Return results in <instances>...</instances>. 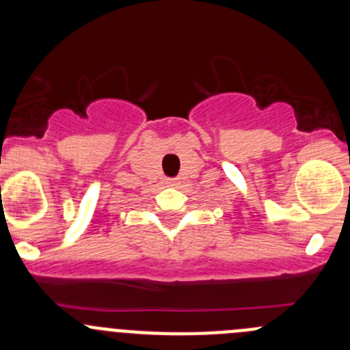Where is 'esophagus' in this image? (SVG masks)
Returning <instances> with one entry per match:
<instances>
[{
  "label": "esophagus",
  "mask_w": 350,
  "mask_h": 350,
  "mask_svg": "<svg viewBox=\"0 0 350 350\" xmlns=\"http://www.w3.org/2000/svg\"><path fill=\"white\" fill-rule=\"evenodd\" d=\"M169 185H176V179H167Z\"/></svg>",
  "instance_id": "obj_1"
}]
</instances>
